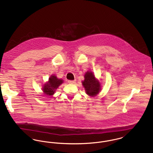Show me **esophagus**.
<instances>
[{"label":"esophagus","instance_id":"esophagus-1","mask_svg":"<svg viewBox=\"0 0 153 153\" xmlns=\"http://www.w3.org/2000/svg\"><path fill=\"white\" fill-rule=\"evenodd\" d=\"M76 80H69L68 81V82L69 83H70V84H74L75 82H76Z\"/></svg>","mask_w":153,"mask_h":153}]
</instances>
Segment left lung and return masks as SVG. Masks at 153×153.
I'll return each instance as SVG.
<instances>
[{
    "label": "left lung",
    "instance_id": "1",
    "mask_svg": "<svg viewBox=\"0 0 153 153\" xmlns=\"http://www.w3.org/2000/svg\"><path fill=\"white\" fill-rule=\"evenodd\" d=\"M82 84L86 94L91 97L98 95L102 90L100 81L96 78L95 74L92 71H88L85 73L84 80L82 81Z\"/></svg>",
    "mask_w": 153,
    "mask_h": 153
}]
</instances>
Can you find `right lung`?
Masks as SVG:
<instances>
[{
  "instance_id": "right-lung-1",
  "label": "right lung",
  "mask_w": 153,
  "mask_h": 153,
  "mask_svg": "<svg viewBox=\"0 0 153 153\" xmlns=\"http://www.w3.org/2000/svg\"><path fill=\"white\" fill-rule=\"evenodd\" d=\"M63 82L62 79H58L55 75H51L48 81L42 85V91L45 95L51 96L56 93V89Z\"/></svg>"
}]
</instances>
